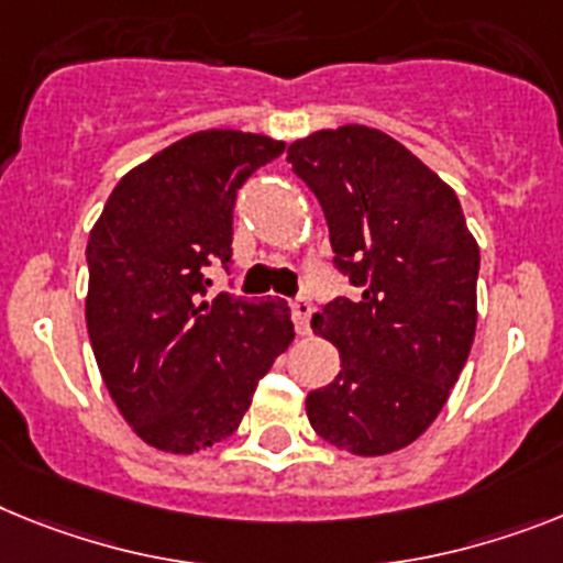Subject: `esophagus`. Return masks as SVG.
Returning a JSON list of instances; mask_svg holds the SVG:
<instances>
[{
  "label": "esophagus",
  "instance_id": "esophagus-1",
  "mask_svg": "<svg viewBox=\"0 0 563 563\" xmlns=\"http://www.w3.org/2000/svg\"><path fill=\"white\" fill-rule=\"evenodd\" d=\"M311 311H314V306H311L309 297L300 295V297H295V300H291V320H295L297 334H309Z\"/></svg>",
  "mask_w": 563,
  "mask_h": 563
}]
</instances>
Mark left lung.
<instances>
[{
  "label": "left lung",
  "instance_id": "1",
  "mask_svg": "<svg viewBox=\"0 0 563 563\" xmlns=\"http://www.w3.org/2000/svg\"><path fill=\"white\" fill-rule=\"evenodd\" d=\"M289 163L323 209L334 268L357 289L311 318L338 346L340 372L309 391L306 415L354 455L404 450L470 357L478 243L455 191L384 131H318L289 145Z\"/></svg>",
  "mask_w": 563,
  "mask_h": 563
}]
</instances>
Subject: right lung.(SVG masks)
I'll return each instance as SVG.
<instances>
[{"mask_svg":"<svg viewBox=\"0 0 563 563\" xmlns=\"http://www.w3.org/2000/svg\"><path fill=\"white\" fill-rule=\"evenodd\" d=\"M283 148L243 131L186 136L117 183L88 238L93 357L122 418L157 450L229 438L295 338L286 300H206V268L231 266L238 191Z\"/></svg>","mask_w":563,"mask_h":563,"instance_id":"1","label":"right lung"}]
</instances>
